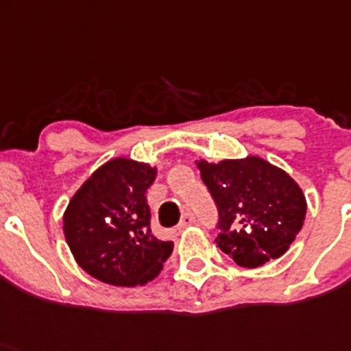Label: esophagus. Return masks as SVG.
<instances>
[{"instance_id":"obj_1","label":"esophagus","mask_w":351,"mask_h":351,"mask_svg":"<svg viewBox=\"0 0 351 351\" xmlns=\"http://www.w3.org/2000/svg\"><path fill=\"white\" fill-rule=\"evenodd\" d=\"M193 223H194V216L187 212V214H184V216H182L180 223H178V230H182V228H185V226L193 225Z\"/></svg>"}]
</instances>
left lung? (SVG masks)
Instances as JSON below:
<instances>
[{
  "instance_id": "left-lung-1",
  "label": "left lung",
  "mask_w": 351,
  "mask_h": 351,
  "mask_svg": "<svg viewBox=\"0 0 351 351\" xmlns=\"http://www.w3.org/2000/svg\"><path fill=\"white\" fill-rule=\"evenodd\" d=\"M198 169L217 208L216 244L237 266L258 267L287 252L307 203L285 171L258 157L202 160Z\"/></svg>"
}]
</instances>
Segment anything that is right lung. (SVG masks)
<instances>
[{
    "mask_svg": "<svg viewBox=\"0 0 351 351\" xmlns=\"http://www.w3.org/2000/svg\"><path fill=\"white\" fill-rule=\"evenodd\" d=\"M157 169L114 158L94 171L64 214V235L76 262L110 285L134 287L153 280L173 252L149 228L148 193Z\"/></svg>",
    "mask_w": 351,
    "mask_h": 351,
    "instance_id": "1",
    "label": "right lung"
}]
</instances>
